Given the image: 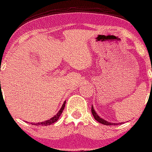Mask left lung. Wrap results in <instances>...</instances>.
Here are the masks:
<instances>
[{"label": "left lung", "instance_id": "1", "mask_svg": "<svg viewBox=\"0 0 152 152\" xmlns=\"http://www.w3.org/2000/svg\"><path fill=\"white\" fill-rule=\"evenodd\" d=\"M91 113H92V115H93V116H94V119L96 120V121H98L99 123H102V124H104V125H105V126H115V125H118V124H116V123H113L107 122V121L103 120L102 118H99V117L98 116V115L96 113V112L94 111V108H93L92 105H91Z\"/></svg>", "mask_w": 152, "mask_h": 152}]
</instances>
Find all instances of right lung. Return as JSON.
I'll list each match as a JSON object with an SVG mask.
<instances>
[{
  "label": "right lung",
  "instance_id": "right-lung-1",
  "mask_svg": "<svg viewBox=\"0 0 152 152\" xmlns=\"http://www.w3.org/2000/svg\"><path fill=\"white\" fill-rule=\"evenodd\" d=\"M65 104H66V102H64L63 106L61 107V110H60L59 112H58L57 114H56L54 117H53V118H50V120H48V121H45V122H41V123H32V125H34V126H48V125H51V124H53V123H54L55 122H56V121H57L58 120V118H59L60 115H61V113H63V109H64V107H65Z\"/></svg>",
  "mask_w": 152,
  "mask_h": 152
}]
</instances>
